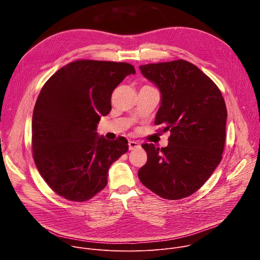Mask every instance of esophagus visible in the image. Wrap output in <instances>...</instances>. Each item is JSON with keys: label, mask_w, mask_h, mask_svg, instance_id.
<instances>
[{"label": "esophagus", "mask_w": 260, "mask_h": 260, "mask_svg": "<svg viewBox=\"0 0 260 260\" xmlns=\"http://www.w3.org/2000/svg\"><path fill=\"white\" fill-rule=\"evenodd\" d=\"M128 148H129V150L138 149V148H140V144L136 141H129L128 142Z\"/></svg>", "instance_id": "1"}]
</instances>
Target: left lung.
<instances>
[{
  "label": "left lung",
  "instance_id": "8db88e82",
  "mask_svg": "<svg viewBox=\"0 0 260 260\" xmlns=\"http://www.w3.org/2000/svg\"><path fill=\"white\" fill-rule=\"evenodd\" d=\"M161 92L155 124L170 131L161 149L143 144L147 162L138 176L166 200H181L199 190L222 159L228 111L218 86L193 63L177 59L140 67Z\"/></svg>",
  "mask_w": 260,
  "mask_h": 260
}]
</instances>
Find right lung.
<instances>
[{"mask_svg":"<svg viewBox=\"0 0 260 260\" xmlns=\"http://www.w3.org/2000/svg\"><path fill=\"white\" fill-rule=\"evenodd\" d=\"M136 70L127 62L78 59L46 81L31 121L32 158L48 186L71 202H85L107 185L110 166L128 150L127 140L96 136L111 95Z\"/></svg>","mask_w":260,"mask_h":260,"instance_id":"1","label":"right lung"}]
</instances>
